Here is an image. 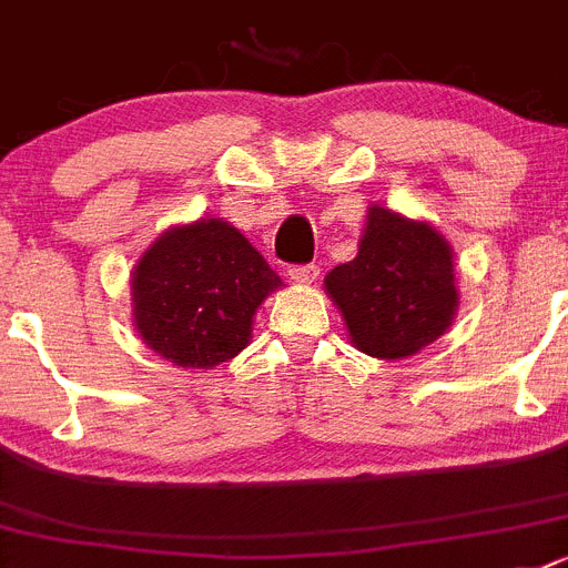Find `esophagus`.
<instances>
[{"instance_id": "obj_1", "label": "esophagus", "mask_w": 568, "mask_h": 568, "mask_svg": "<svg viewBox=\"0 0 568 568\" xmlns=\"http://www.w3.org/2000/svg\"><path fill=\"white\" fill-rule=\"evenodd\" d=\"M317 275H321V267H317V264H293V267H290V278H293L295 284H315Z\"/></svg>"}]
</instances>
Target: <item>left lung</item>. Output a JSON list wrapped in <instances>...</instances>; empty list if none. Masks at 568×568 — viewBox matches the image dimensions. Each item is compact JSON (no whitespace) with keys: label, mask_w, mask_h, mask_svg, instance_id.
I'll return each mask as SVG.
<instances>
[{"label":"left lung","mask_w":568,"mask_h":568,"mask_svg":"<svg viewBox=\"0 0 568 568\" xmlns=\"http://www.w3.org/2000/svg\"><path fill=\"white\" fill-rule=\"evenodd\" d=\"M323 284L354 348L376 359L418 354L446 334L460 306L449 242L382 206L368 209L354 262L337 264Z\"/></svg>","instance_id":"8db88e82"}]
</instances>
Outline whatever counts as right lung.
<instances>
[{"label": "right lung", "mask_w": 568, "mask_h": 568, "mask_svg": "<svg viewBox=\"0 0 568 568\" xmlns=\"http://www.w3.org/2000/svg\"><path fill=\"white\" fill-rule=\"evenodd\" d=\"M284 281L220 217L164 231L131 273L133 323L178 368H214L251 343L253 315Z\"/></svg>", "instance_id": "right-lung-1"}]
</instances>
